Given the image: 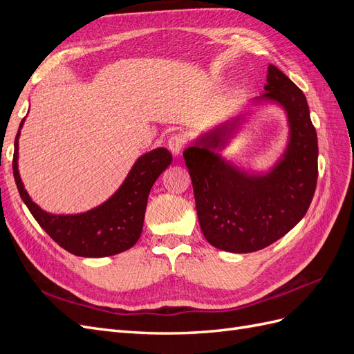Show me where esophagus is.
Segmentation results:
<instances>
[{
	"label": "esophagus",
	"mask_w": 354,
	"mask_h": 354,
	"mask_svg": "<svg viewBox=\"0 0 354 354\" xmlns=\"http://www.w3.org/2000/svg\"><path fill=\"white\" fill-rule=\"evenodd\" d=\"M185 146H186V136L185 134L176 133L168 138V149L174 155H178L181 151H183Z\"/></svg>",
	"instance_id": "esophagus-1"
}]
</instances>
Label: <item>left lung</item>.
Masks as SVG:
<instances>
[{"label":"left lung","instance_id":"obj_1","mask_svg":"<svg viewBox=\"0 0 354 354\" xmlns=\"http://www.w3.org/2000/svg\"><path fill=\"white\" fill-rule=\"evenodd\" d=\"M264 90L260 99L281 103L291 128L286 153L269 174L246 176L208 151L224 143L227 127L183 152L201 230L223 251L254 252L281 239L306 216L316 190L317 136L304 93L273 65Z\"/></svg>","mask_w":354,"mask_h":354}]
</instances>
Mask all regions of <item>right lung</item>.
<instances>
[{"label": "right lung", "mask_w": 354, "mask_h": 354, "mask_svg": "<svg viewBox=\"0 0 354 354\" xmlns=\"http://www.w3.org/2000/svg\"><path fill=\"white\" fill-rule=\"evenodd\" d=\"M24 121L20 122V127ZM20 133V131H19ZM15 140L13 176L28 209L63 250L78 257H108L130 250L143 229L147 196L156 178L171 164L165 147L138 158L116 194L103 205L78 216H51L30 201L17 171V137Z\"/></svg>", "instance_id": "obj_1"}]
</instances>
